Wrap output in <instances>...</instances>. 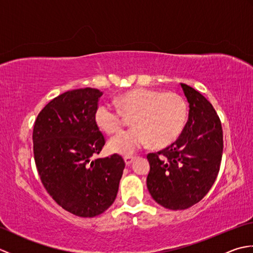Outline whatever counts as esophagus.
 I'll list each match as a JSON object with an SVG mask.
<instances>
[{"mask_svg":"<svg viewBox=\"0 0 253 253\" xmlns=\"http://www.w3.org/2000/svg\"><path fill=\"white\" fill-rule=\"evenodd\" d=\"M135 159H136L135 157H130V155H127V157L124 158V160H125V163H126V165H129V164H131V163H132V161L135 160Z\"/></svg>","mask_w":253,"mask_h":253,"instance_id":"obj_1","label":"esophagus"}]
</instances>
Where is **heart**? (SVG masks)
I'll return each instance as SVG.
<instances>
[{
    "label": "heart",
    "instance_id": "obj_1",
    "mask_svg": "<svg viewBox=\"0 0 253 253\" xmlns=\"http://www.w3.org/2000/svg\"><path fill=\"white\" fill-rule=\"evenodd\" d=\"M117 107L110 103L96 107V125L109 135L122 130L123 115L131 117V129L112 138V152L129 155L151 141L153 147L162 148L173 143L184 129L187 120V103L176 92L137 88L118 95Z\"/></svg>",
    "mask_w": 253,
    "mask_h": 253
}]
</instances>
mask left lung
Instances as JSON below:
<instances>
[{
    "label": "left lung",
    "mask_w": 253,
    "mask_h": 253,
    "mask_svg": "<svg viewBox=\"0 0 253 253\" xmlns=\"http://www.w3.org/2000/svg\"><path fill=\"white\" fill-rule=\"evenodd\" d=\"M189 116L178 139L149 153L147 187L152 198L169 210H185L202 200L215 181L223 153L222 123L213 105L186 84Z\"/></svg>",
    "instance_id": "left-lung-1"
}]
</instances>
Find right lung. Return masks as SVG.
<instances>
[{
	"label": "right lung",
	"instance_id": "add662e5",
	"mask_svg": "<svg viewBox=\"0 0 253 253\" xmlns=\"http://www.w3.org/2000/svg\"><path fill=\"white\" fill-rule=\"evenodd\" d=\"M103 94L98 89L66 91L38 114L32 141L37 170L58 206L80 217H93L114 202L124 159L99 154L105 138L94 121Z\"/></svg>",
	"mask_w": 253,
	"mask_h": 253
}]
</instances>
